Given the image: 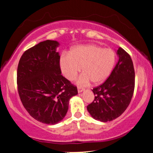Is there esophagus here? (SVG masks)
<instances>
[{"instance_id":"esophagus-1","label":"esophagus","mask_w":153,"mask_h":153,"mask_svg":"<svg viewBox=\"0 0 153 153\" xmlns=\"http://www.w3.org/2000/svg\"><path fill=\"white\" fill-rule=\"evenodd\" d=\"M83 90H85L84 88H81V87H78V92H83Z\"/></svg>"}]
</instances>
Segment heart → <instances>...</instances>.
Segmentation results:
<instances>
[{
	"instance_id": "heart-1",
	"label": "heart",
	"mask_w": 153,
	"mask_h": 153,
	"mask_svg": "<svg viewBox=\"0 0 153 153\" xmlns=\"http://www.w3.org/2000/svg\"><path fill=\"white\" fill-rule=\"evenodd\" d=\"M117 54L111 48L89 44L73 48L68 55L63 54L60 59L61 69L68 80L76 78L81 68L83 75L79 83L94 85L103 83L113 71Z\"/></svg>"
}]
</instances>
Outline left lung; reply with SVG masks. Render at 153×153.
Instances as JSON below:
<instances>
[{
  "instance_id": "left-lung-1",
  "label": "left lung",
  "mask_w": 153,
  "mask_h": 153,
  "mask_svg": "<svg viewBox=\"0 0 153 153\" xmlns=\"http://www.w3.org/2000/svg\"><path fill=\"white\" fill-rule=\"evenodd\" d=\"M119 60L108 79L92 89L94 99L87 106L93 118L103 122L111 121L121 116L133 96L135 74L132 59L119 48Z\"/></svg>"
}]
</instances>
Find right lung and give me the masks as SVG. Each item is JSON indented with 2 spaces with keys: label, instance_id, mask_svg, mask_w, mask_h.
Returning <instances> with one entry per match:
<instances>
[{
  "label": "right lung",
  "instance_id": "obj_1",
  "mask_svg": "<svg viewBox=\"0 0 153 153\" xmlns=\"http://www.w3.org/2000/svg\"><path fill=\"white\" fill-rule=\"evenodd\" d=\"M56 41L41 42L25 51L17 68V88L24 108L33 118L56 124L67 113L76 86L61 75Z\"/></svg>",
  "mask_w": 153,
  "mask_h": 153
}]
</instances>
